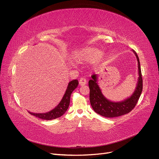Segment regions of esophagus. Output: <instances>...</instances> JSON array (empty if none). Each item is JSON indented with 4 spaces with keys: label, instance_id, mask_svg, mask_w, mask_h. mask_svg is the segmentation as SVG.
Masks as SVG:
<instances>
[{
    "label": "esophagus",
    "instance_id": "obj_1",
    "mask_svg": "<svg viewBox=\"0 0 159 159\" xmlns=\"http://www.w3.org/2000/svg\"><path fill=\"white\" fill-rule=\"evenodd\" d=\"M86 84H87V80H86V79L81 78L80 80V81H79V84H80V85L83 86V85H85Z\"/></svg>",
    "mask_w": 159,
    "mask_h": 159
}]
</instances>
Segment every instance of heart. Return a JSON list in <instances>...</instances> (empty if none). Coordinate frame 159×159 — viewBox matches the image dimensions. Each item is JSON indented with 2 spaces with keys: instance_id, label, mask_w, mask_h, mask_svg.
I'll return each instance as SVG.
<instances>
[{
  "instance_id": "heart-1",
  "label": "heart",
  "mask_w": 159,
  "mask_h": 159,
  "mask_svg": "<svg viewBox=\"0 0 159 159\" xmlns=\"http://www.w3.org/2000/svg\"><path fill=\"white\" fill-rule=\"evenodd\" d=\"M102 52L95 47H88L83 49L77 53V57L85 62H93L97 60H101L102 58L101 57Z\"/></svg>"
}]
</instances>
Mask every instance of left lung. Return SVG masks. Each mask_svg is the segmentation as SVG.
I'll list each match as a JSON object with an SVG mask.
<instances>
[{
  "label": "left lung",
  "instance_id": "8db88e82",
  "mask_svg": "<svg viewBox=\"0 0 159 159\" xmlns=\"http://www.w3.org/2000/svg\"><path fill=\"white\" fill-rule=\"evenodd\" d=\"M132 51L138 60L139 78L134 93L129 97L120 102L109 101L102 95L100 87L98 85V75L93 74L91 79L89 81L91 105L95 112L104 117L114 118L128 114L133 110L138 102L143 90V79H142L139 57L134 50H132Z\"/></svg>",
  "mask_w": 159,
  "mask_h": 159
}]
</instances>
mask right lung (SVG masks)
Instances as JSON below:
<instances>
[{"label": "right lung", "instance_id": "obj_1", "mask_svg": "<svg viewBox=\"0 0 159 159\" xmlns=\"http://www.w3.org/2000/svg\"><path fill=\"white\" fill-rule=\"evenodd\" d=\"M78 81L77 80H74L69 82L66 91L61 101L52 111L45 113H34L30 111H28V112L36 117L46 120H53L61 117L68 110L70 105L71 94L78 87Z\"/></svg>", "mask_w": 159, "mask_h": 159}]
</instances>
